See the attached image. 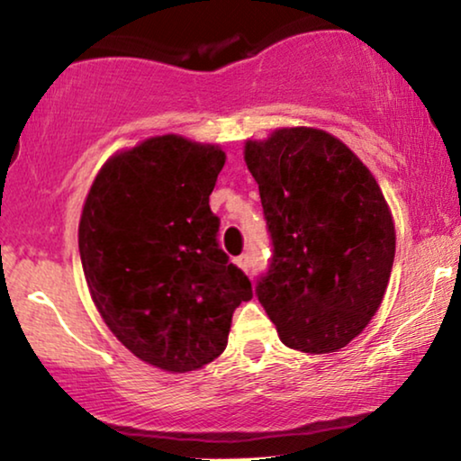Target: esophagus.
Listing matches in <instances>:
<instances>
[{
	"instance_id": "34e87169",
	"label": "esophagus",
	"mask_w": 461,
	"mask_h": 461,
	"mask_svg": "<svg viewBox=\"0 0 461 461\" xmlns=\"http://www.w3.org/2000/svg\"><path fill=\"white\" fill-rule=\"evenodd\" d=\"M236 265L242 271H249L250 269V257H249V254H240V257H236Z\"/></svg>"
}]
</instances>
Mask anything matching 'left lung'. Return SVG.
Wrapping results in <instances>:
<instances>
[{
	"label": "left lung",
	"mask_w": 461,
	"mask_h": 461,
	"mask_svg": "<svg viewBox=\"0 0 461 461\" xmlns=\"http://www.w3.org/2000/svg\"><path fill=\"white\" fill-rule=\"evenodd\" d=\"M273 257L258 302L287 348L329 354L379 311L395 257L393 217L373 174L335 136L281 128L249 140Z\"/></svg>",
	"instance_id": "obj_1"
}]
</instances>
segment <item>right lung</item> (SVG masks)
Segmentation results:
<instances>
[{
  "instance_id": "obj_1",
  "label": "right lung",
  "mask_w": 461,
  "mask_h": 461,
  "mask_svg": "<svg viewBox=\"0 0 461 461\" xmlns=\"http://www.w3.org/2000/svg\"><path fill=\"white\" fill-rule=\"evenodd\" d=\"M225 153L155 136L103 165L78 225L82 269L105 325L136 358L188 373L228 346L252 284L219 246L209 207Z\"/></svg>"
}]
</instances>
